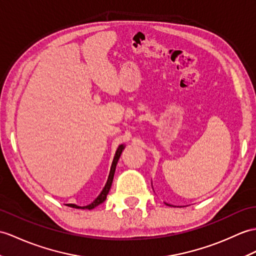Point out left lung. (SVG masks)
<instances>
[{
	"instance_id": "8db88e82",
	"label": "left lung",
	"mask_w": 256,
	"mask_h": 256,
	"mask_svg": "<svg viewBox=\"0 0 256 256\" xmlns=\"http://www.w3.org/2000/svg\"><path fill=\"white\" fill-rule=\"evenodd\" d=\"M167 205H168V204H167Z\"/></svg>"
}]
</instances>
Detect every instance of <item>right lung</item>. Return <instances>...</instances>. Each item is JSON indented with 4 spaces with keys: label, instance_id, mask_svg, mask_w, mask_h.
<instances>
[{
    "label": "right lung",
    "instance_id": "obj_1",
    "mask_svg": "<svg viewBox=\"0 0 256 256\" xmlns=\"http://www.w3.org/2000/svg\"><path fill=\"white\" fill-rule=\"evenodd\" d=\"M123 150H124V144H122V145H120V146L118 147V150L116 152V155H114V162H112V164H111L108 180H106V183L104 188H102V191L100 192V194L97 196V198L94 200L92 203H90L89 205H86V206H78V205H76V204H66V205L70 206V207H73V208H78V210H92L96 206L100 205L101 203H104V202L106 198V195H108V193L110 191V188L112 186V181H114V176L116 164H118V159H120V156H121Z\"/></svg>",
    "mask_w": 256,
    "mask_h": 256
}]
</instances>
